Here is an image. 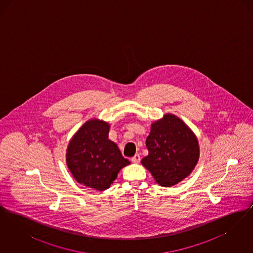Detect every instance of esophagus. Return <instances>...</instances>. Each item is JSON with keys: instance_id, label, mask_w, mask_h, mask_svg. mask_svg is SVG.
Wrapping results in <instances>:
<instances>
[{"instance_id": "1", "label": "esophagus", "mask_w": 253, "mask_h": 253, "mask_svg": "<svg viewBox=\"0 0 253 253\" xmlns=\"http://www.w3.org/2000/svg\"><path fill=\"white\" fill-rule=\"evenodd\" d=\"M131 160H132V163L137 164V163H139V161H140V156H139L138 154H136V155H134V156L131 158Z\"/></svg>"}]
</instances>
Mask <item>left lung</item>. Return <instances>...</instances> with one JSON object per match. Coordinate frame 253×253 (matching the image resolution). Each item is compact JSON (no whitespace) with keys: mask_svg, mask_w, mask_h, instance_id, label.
Segmentation results:
<instances>
[{"mask_svg":"<svg viewBox=\"0 0 253 253\" xmlns=\"http://www.w3.org/2000/svg\"><path fill=\"white\" fill-rule=\"evenodd\" d=\"M146 146L149 154L141 164L158 185L166 188L188 177L200 156L194 132L181 119L169 113L151 124Z\"/></svg>","mask_w":253,"mask_h":253,"instance_id":"1","label":"left lung"}]
</instances>
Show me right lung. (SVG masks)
Returning a JSON list of instances; mask_svg holds the SVG:
<instances>
[{"instance_id": "1", "label": "right lung", "mask_w": 253, "mask_h": 253, "mask_svg": "<svg viewBox=\"0 0 253 253\" xmlns=\"http://www.w3.org/2000/svg\"><path fill=\"white\" fill-rule=\"evenodd\" d=\"M110 124L91 119L76 132L66 149V165L75 180L96 191H105L121 169L131 162L108 138Z\"/></svg>"}]
</instances>
